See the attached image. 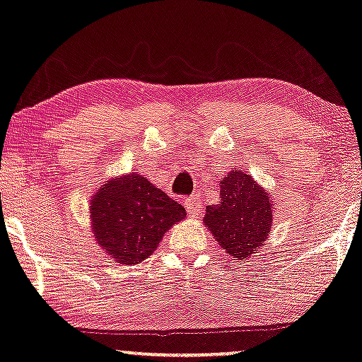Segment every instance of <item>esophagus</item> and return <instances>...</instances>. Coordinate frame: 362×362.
Masks as SVG:
<instances>
[{"mask_svg":"<svg viewBox=\"0 0 362 362\" xmlns=\"http://www.w3.org/2000/svg\"><path fill=\"white\" fill-rule=\"evenodd\" d=\"M184 205L189 214H199L202 210V202L199 200L197 195H190V197H184Z\"/></svg>","mask_w":362,"mask_h":362,"instance_id":"esophagus-1","label":"esophagus"}]
</instances>
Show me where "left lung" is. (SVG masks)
Listing matches in <instances>:
<instances>
[{
  "mask_svg": "<svg viewBox=\"0 0 362 362\" xmlns=\"http://www.w3.org/2000/svg\"><path fill=\"white\" fill-rule=\"evenodd\" d=\"M221 184V200L207 207L205 226L230 257L247 259L267 239L274 205L267 192L242 170L227 173Z\"/></svg>",
  "mask_w": 362,
  "mask_h": 362,
  "instance_id": "8db88e82",
  "label": "left lung"
}]
</instances>
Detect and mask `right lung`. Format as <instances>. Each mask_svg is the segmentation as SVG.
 Instances as JSON below:
<instances>
[{
	"label": "right lung",
	"mask_w": 362,
	"mask_h": 362,
	"mask_svg": "<svg viewBox=\"0 0 362 362\" xmlns=\"http://www.w3.org/2000/svg\"><path fill=\"white\" fill-rule=\"evenodd\" d=\"M95 239L118 264H139L157 249L185 209L145 177L128 173L100 187L90 205Z\"/></svg>",
	"instance_id": "obj_1"
}]
</instances>
